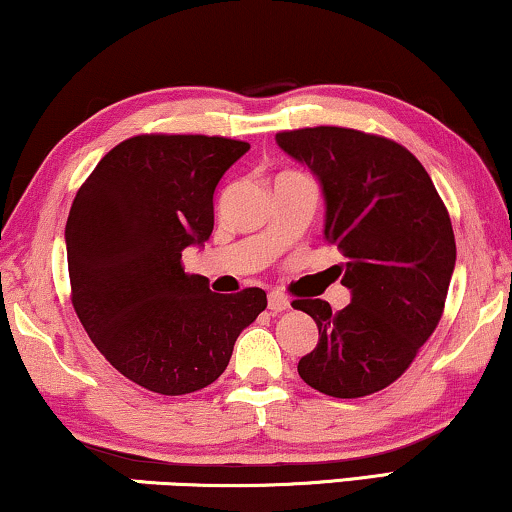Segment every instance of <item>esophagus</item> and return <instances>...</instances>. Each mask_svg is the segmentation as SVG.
Segmentation results:
<instances>
[{
    "instance_id": "34e87169",
    "label": "esophagus",
    "mask_w": 512,
    "mask_h": 512,
    "mask_svg": "<svg viewBox=\"0 0 512 512\" xmlns=\"http://www.w3.org/2000/svg\"><path fill=\"white\" fill-rule=\"evenodd\" d=\"M291 307V300L284 296V293H279V291H272L270 296H268V310L272 312V314H279V312H284V310H289Z\"/></svg>"
}]
</instances>
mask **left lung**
<instances>
[{"instance_id":"obj_1","label":"left lung","mask_w":512,"mask_h":512,"mask_svg":"<svg viewBox=\"0 0 512 512\" xmlns=\"http://www.w3.org/2000/svg\"><path fill=\"white\" fill-rule=\"evenodd\" d=\"M279 149L314 174L324 240L347 258V307L293 300L319 342L298 361L312 389L335 398L375 394L398 380L443 314L457 261L447 209L422 163L391 139L349 128L279 132Z\"/></svg>"}]
</instances>
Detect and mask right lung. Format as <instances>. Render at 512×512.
I'll list each match as a JSON object with an SVG mask.
<instances>
[{"label":"right lung","instance_id":"add662e5","mask_svg":"<svg viewBox=\"0 0 512 512\" xmlns=\"http://www.w3.org/2000/svg\"><path fill=\"white\" fill-rule=\"evenodd\" d=\"M247 151L226 137L139 135L114 146L76 193L65 228L74 310L139 387L205 389L268 305L263 289L214 293L181 268V251L212 235L216 186Z\"/></svg>","mask_w":512,"mask_h":512}]
</instances>
